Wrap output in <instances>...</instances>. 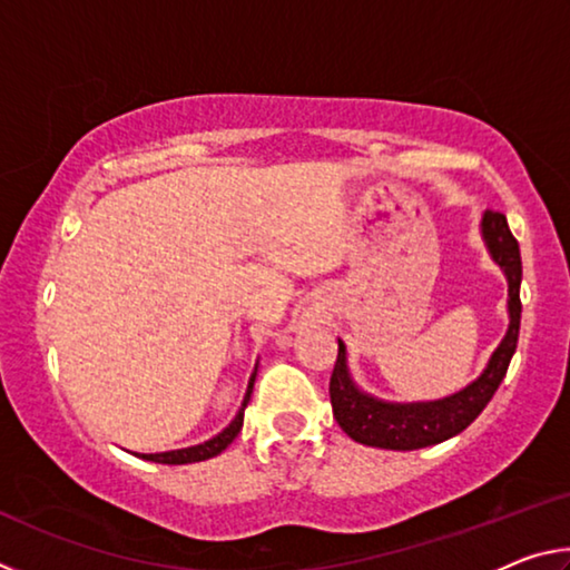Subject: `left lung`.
Wrapping results in <instances>:
<instances>
[{
    "label": "left lung",
    "mask_w": 570,
    "mask_h": 570,
    "mask_svg": "<svg viewBox=\"0 0 570 570\" xmlns=\"http://www.w3.org/2000/svg\"><path fill=\"white\" fill-rule=\"evenodd\" d=\"M482 236L488 240L490 254L503 266L510 296L508 334L495 350L488 370L468 390L452 394L448 400L428 404H387L366 397V394L354 387L350 372H346L344 344L340 340V352H336L330 380V400L336 422L354 442L382 450H420L438 445V442L465 430L485 410V404L493 400L518 346L520 308H523V304H520L523 264H520V246L515 236L510 234L505 214L493 208L485 210V216H482Z\"/></svg>",
    "instance_id": "1"
}]
</instances>
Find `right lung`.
Here are the masks:
<instances>
[{"label": "right lung", "mask_w": 570, "mask_h": 570, "mask_svg": "<svg viewBox=\"0 0 570 570\" xmlns=\"http://www.w3.org/2000/svg\"><path fill=\"white\" fill-rule=\"evenodd\" d=\"M254 380H256V372L250 374V382H248V390H246V397L244 404H240V410L236 414V420L228 424V428L216 435L214 440L204 442V445H196V448H186V450H170V452H156V455H138L142 460H150V462H163V465H186V462H200V460H208V458H216L218 452H224L230 442L236 440V435L240 432V424H244V410L250 400V390H254Z\"/></svg>", "instance_id": "add662e5"}]
</instances>
